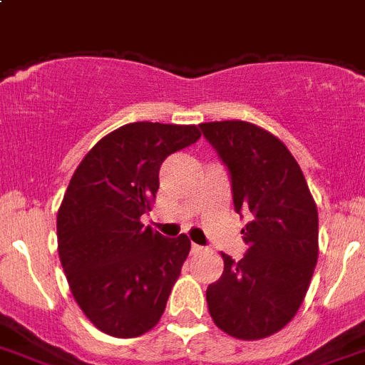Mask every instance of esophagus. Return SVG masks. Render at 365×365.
<instances>
[{
    "mask_svg": "<svg viewBox=\"0 0 365 365\" xmlns=\"http://www.w3.org/2000/svg\"><path fill=\"white\" fill-rule=\"evenodd\" d=\"M203 251H205V249H203L202 245H196V244L190 245V252H192V255H202Z\"/></svg>",
    "mask_w": 365,
    "mask_h": 365,
    "instance_id": "1",
    "label": "esophagus"
}]
</instances>
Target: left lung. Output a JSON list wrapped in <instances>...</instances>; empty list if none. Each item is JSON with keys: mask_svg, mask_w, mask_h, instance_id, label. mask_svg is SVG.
Returning a JSON list of instances; mask_svg holds the SVG:
<instances>
[{"mask_svg": "<svg viewBox=\"0 0 365 365\" xmlns=\"http://www.w3.org/2000/svg\"><path fill=\"white\" fill-rule=\"evenodd\" d=\"M231 176L235 211L247 252L223 255L207 305L222 331L260 340L287 326L304 302L318 260V211L300 165L287 147L249 121L200 125Z\"/></svg>", "mask_w": 365, "mask_h": 365, "instance_id": "8db88e82", "label": "left lung"}]
</instances>
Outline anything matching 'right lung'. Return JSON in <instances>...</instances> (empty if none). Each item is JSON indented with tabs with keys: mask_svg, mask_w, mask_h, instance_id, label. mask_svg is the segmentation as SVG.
I'll return each mask as SVG.
<instances>
[{
	"mask_svg": "<svg viewBox=\"0 0 365 365\" xmlns=\"http://www.w3.org/2000/svg\"><path fill=\"white\" fill-rule=\"evenodd\" d=\"M196 125L136 121L88 150L58 211V252L72 297L103 333L133 338L153 329L190 251L185 235L147 225L169 154L200 140Z\"/></svg>",
	"mask_w": 365,
	"mask_h": 365,
	"instance_id": "1",
	"label": "right lung"
}]
</instances>
